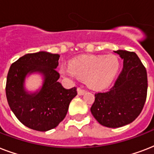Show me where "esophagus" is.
<instances>
[{
	"instance_id": "esophagus-1",
	"label": "esophagus",
	"mask_w": 154,
	"mask_h": 154,
	"mask_svg": "<svg viewBox=\"0 0 154 154\" xmlns=\"http://www.w3.org/2000/svg\"><path fill=\"white\" fill-rule=\"evenodd\" d=\"M85 93H86V91H85V89H82V88H78V89H77V94H78V95H80V96L84 95Z\"/></svg>"
}]
</instances>
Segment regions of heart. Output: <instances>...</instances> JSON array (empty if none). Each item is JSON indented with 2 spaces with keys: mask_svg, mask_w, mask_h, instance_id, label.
<instances>
[{
  "mask_svg": "<svg viewBox=\"0 0 154 154\" xmlns=\"http://www.w3.org/2000/svg\"><path fill=\"white\" fill-rule=\"evenodd\" d=\"M119 66L118 58L112 54L87 55L75 58L69 63V69H60V71L65 77L86 78L89 87L101 89L112 82Z\"/></svg>",
  "mask_w": 154,
  "mask_h": 154,
  "instance_id": "b5f03b06",
  "label": "heart"
}]
</instances>
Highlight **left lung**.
<instances>
[{"label":"left lung","mask_w":154,"mask_h":154,"mask_svg":"<svg viewBox=\"0 0 154 154\" xmlns=\"http://www.w3.org/2000/svg\"><path fill=\"white\" fill-rule=\"evenodd\" d=\"M123 59V69L114 85L107 92L95 94L91 112L101 125L119 128L138 117L147 97V72L134 52L117 50Z\"/></svg>","instance_id":"left-lung-1"}]
</instances>
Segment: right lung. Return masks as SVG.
Listing matches in <instances>:
<instances>
[{"label": "right lung", "mask_w": 154, "mask_h": 154, "mask_svg": "<svg viewBox=\"0 0 154 154\" xmlns=\"http://www.w3.org/2000/svg\"><path fill=\"white\" fill-rule=\"evenodd\" d=\"M60 55L48 52L28 53L11 65L6 81V97L11 110L28 128L45 132L54 129L67 114L77 88L66 89L57 80L56 71ZM32 72L44 77L42 89L29 94L23 87L25 77Z\"/></svg>", "instance_id": "right-lung-1"}]
</instances>
